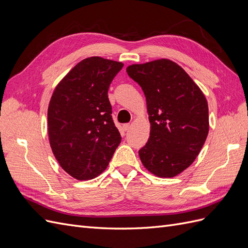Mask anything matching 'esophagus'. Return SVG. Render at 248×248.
I'll use <instances>...</instances> for the list:
<instances>
[{
	"mask_svg": "<svg viewBox=\"0 0 248 248\" xmlns=\"http://www.w3.org/2000/svg\"><path fill=\"white\" fill-rule=\"evenodd\" d=\"M129 128H130V124H124V125H123V129H124L125 131H127Z\"/></svg>",
	"mask_w": 248,
	"mask_h": 248,
	"instance_id": "esophagus-1",
	"label": "esophagus"
}]
</instances>
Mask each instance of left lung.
<instances>
[{
	"label": "left lung",
	"mask_w": 248,
	"mask_h": 248,
	"mask_svg": "<svg viewBox=\"0 0 248 248\" xmlns=\"http://www.w3.org/2000/svg\"><path fill=\"white\" fill-rule=\"evenodd\" d=\"M146 96L151 125L147 144L139 155L153 175L171 178L197 158L209 132L205 95L177 63L168 59L126 68Z\"/></svg>",
	"instance_id": "left-lung-1"
}]
</instances>
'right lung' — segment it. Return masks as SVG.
<instances>
[{
    "label": "right lung",
    "mask_w": 248,
    "mask_h": 248,
    "mask_svg": "<svg viewBox=\"0 0 248 248\" xmlns=\"http://www.w3.org/2000/svg\"><path fill=\"white\" fill-rule=\"evenodd\" d=\"M123 66L100 57L87 58L52 93L47 109L49 145L60 166L74 179L99 176L121 142L108 91Z\"/></svg>",
    "instance_id": "add662e5"
}]
</instances>
